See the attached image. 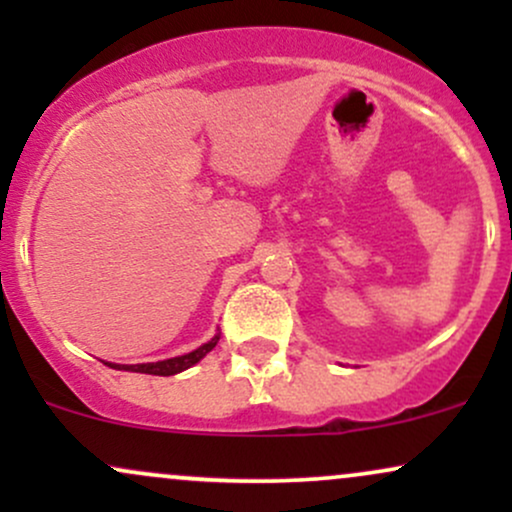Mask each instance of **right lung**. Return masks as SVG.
Here are the masks:
<instances>
[{
  "instance_id": "add662e5",
  "label": "right lung",
  "mask_w": 512,
  "mask_h": 512,
  "mask_svg": "<svg viewBox=\"0 0 512 512\" xmlns=\"http://www.w3.org/2000/svg\"><path fill=\"white\" fill-rule=\"evenodd\" d=\"M216 342H219V334H216L214 339L207 344H202L199 349L190 351V354L185 356H175V358H168V361H158V363H139V366H117V363H108L110 368H117V370H134V373H149V375H175L180 373V370L195 366L197 361H202L204 356L209 354L211 349H214Z\"/></svg>"
}]
</instances>
